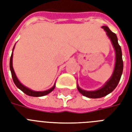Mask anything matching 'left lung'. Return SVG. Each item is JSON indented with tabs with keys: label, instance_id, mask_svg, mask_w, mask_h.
I'll list each match as a JSON object with an SVG mask.
<instances>
[{
	"label": "left lung",
	"instance_id": "left-lung-1",
	"mask_svg": "<svg viewBox=\"0 0 132 132\" xmlns=\"http://www.w3.org/2000/svg\"><path fill=\"white\" fill-rule=\"evenodd\" d=\"M101 28L103 29L106 32L107 36L110 38L113 46V48L114 49L115 55H116L115 65L112 75L110 78L107 81L105 84L101 88L98 90H92V91L84 90L79 86V85H77V90H79V92L81 94H83L84 96L90 98H101L112 92L117 86L119 81L121 79L122 73H123V59H122V51H121V46H119V42H118V38H117V35L111 31L107 26H103L101 27Z\"/></svg>",
	"mask_w": 132,
	"mask_h": 132
}]
</instances>
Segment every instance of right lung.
I'll use <instances>...</instances> for the list:
<instances>
[{"label":"right lung","mask_w":132,"mask_h":132,"mask_svg":"<svg viewBox=\"0 0 132 132\" xmlns=\"http://www.w3.org/2000/svg\"><path fill=\"white\" fill-rule=\"evenodd\" d=\"M14 47H15V45L13 46V50H12V53H11V57H10V62H9V68H10V70H11V76H12V78H13V81L15 85L17 86L18 88H19L20 90H22L24 93H25L26 94H27L29 96H45L46 94H49L50 92H51L53 90L55 89V84L52 88H51L50 89L47 90H44V91H35V90H32L31 89L27 88V87L24 86V85H22L21 83L20 82V81L18 80V79L16 77V75H15V72H14V70H13V49H14Z\"/></svg>","instance_id":"1"}]
</instances>
